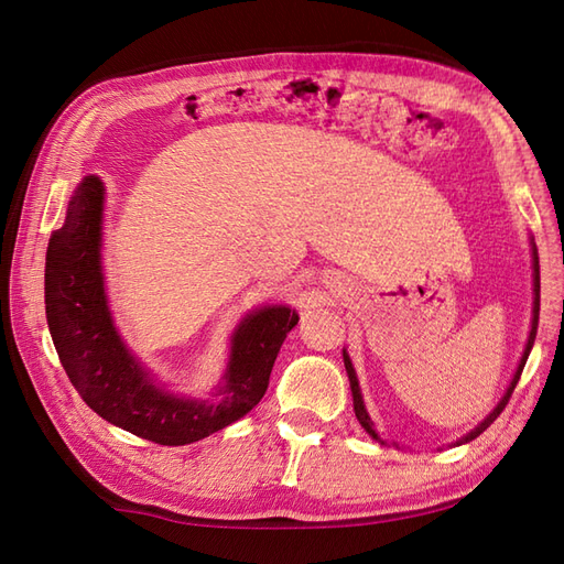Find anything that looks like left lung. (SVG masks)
I'll return each mask as SVG.
<instances>
[{
	"mask_svg": "<svg viewBox=\"0 0 564 564\" xmlns=\"http://www.w3.org/2000/svg\"><path fill=\"white\" fill-rule=\"evenodd\" d=\"M531 257H533V319H531V330H529V340H527L524 355H522V359H519V367H517V371H514L512 383L508 386V391H505V395H502V400H500L498 405H496V410L490 412V414L486 416V420H484L479 426H476L474 431H469L467 436H462V438L457 441V445L467 443V441H474L476 436H479V433H484V431H486L490 424H494V422L498 420V414L505 410V405H508V400H510V395H512V391H514V386H517L519 377H522V369H524L527 359H529V352H531V348H533V340H536V328H539V310H541V273H539V252H536V245H533V242H531ZM343 362H345V371H348L350 388H352V405H355V416H357V420H359V424H362V426L367 429V433H369L371 438L381 441V438H379V433L373 431V424H371L369 414H367V408H365L362 393H359V381H357L355 367H352L350 357H348V352H345V350H343Z\"/></svg>",
	"mask_w": 564,
	"mask_h": 564,
	"instance_id": "left-lung-1",
	"label": "left lung"
}]
</instances>
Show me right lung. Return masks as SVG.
<instances>
[{"label": "right lung", "instance_id": "1", "mask_svg": "<svg viewBox=\"0 0 564 564\" xmlns=\"http://www.w3.org/2000/svg\"><path fill=\"white\" fill-rule=\"evenodd\" d=\"M102 205V181L85 176L47 248V324L70 383L102 420L159 445L195 443L238 422L264 398L276 355L300 316L283 305L248 314L230 340L219 402L162 391L111 319L99 262Z\"/></svg>", "mask_w": 564, "mask_h": 564}]
</instances>
